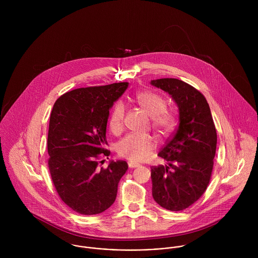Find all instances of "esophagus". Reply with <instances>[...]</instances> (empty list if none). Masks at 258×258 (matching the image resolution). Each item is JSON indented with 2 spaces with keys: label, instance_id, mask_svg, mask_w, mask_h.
<instances>
[{
  "label": "esophagus",
  "instance_id": "obj_1",
  "mask_svg": "<svg viewBox=\"0 0 258 258\" xmlns=\"http://www.w3.org/2000/svg\"><path fill=\"white\" fill-rule=\"evenodd\" d=\"M140 165L139 164H137V163H132V162H129L128 163V167L130 168V169H134V168H137V167H139Z\"/></svg>",
  "mask_w": 258,
  "mask_h": 258
}]
</instances>
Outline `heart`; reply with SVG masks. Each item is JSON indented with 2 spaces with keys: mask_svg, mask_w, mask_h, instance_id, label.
Listing matches in <instances>:
<instances>
[{
  "mask_svg": "<svg viewBox=\"0 0 258 258\" xmlns=\"http://www.w3.org/2000/svg\"><path fill=\"white\" fill-rule=\"evenodd\" d=\"M136 101L141 109L152 118V125L160 134H168L172 131L176 122L175 115L165 109L166 101L162 96L151 91H144L136 95ZM124 115L123 103H116L109 118V129L113 134L118 135L122 132ZM154 147L155 141L151 136L129 134L118 143L117 152L131 162H142L147 159Z\"/></svg>",
  "mask_w": 258,
  "mask_h": 258,
  "instance_id": "1",
  "label": "heart"
}]
</instances>
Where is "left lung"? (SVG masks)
<instances>
[{
  "label": "left lung",
  "instance_id": "obj_1",
  "mask_svg": "<svg viewBox=\"0 0 258 258\" xmlns=\"http://www.w3.org/2000/svg\"><path fill=\"white\" fill-rule=\"evenodd\" d=\"M167 92L179 111V126L159 157L168 163L151 168L152 195L162 208L179 212L191 206L210 183L217 149V131L205 96L177 78L151 80Z\"/></svg>",
  "mask_w": 258,
  "mask_h": 258
}]
</instances>
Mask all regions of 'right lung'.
I'll return each mask as SVG.
<instances>
[{
    "label": "right lung",
    "mask_w": 258,
    "mask_h": 258,
    "mask_svg": "<svg viewBox=\"0 0 258 258\" xmlns=\"http://www.w3.org/2000/svg\"><path fill=\"white\" fill-rule=\"evenodd\" d=\"M128 82L77 88L54 103L47 135L48 168L60 199L81 215H97L115 202L118 184L126 173L125 161H109L98 169L105 150L109 110Z\"/></svg>",
    "instance_id": "1"
}]
</instances>
